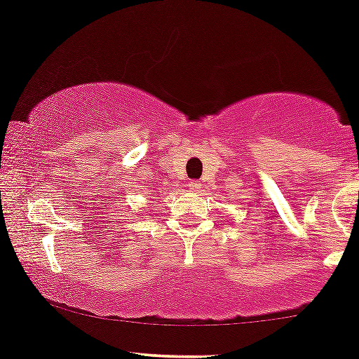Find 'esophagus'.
Segmentation results:
<instances>
[{"label": "esophagus", "instance_id": "1", "mask_svg": "<svg viewBox=\"0 0 359 359\" xmlns=\"http://www.w3.org/2000/svg\"><path fill=\"white\" fill-rule=\"evenodd\" d=\"M188 187H190L191 191H198L200 188H201V183H200V181H191V183L188 184Z\"/></svg>", "mask_w": 359, "mask_h": 359}]
</instances>
